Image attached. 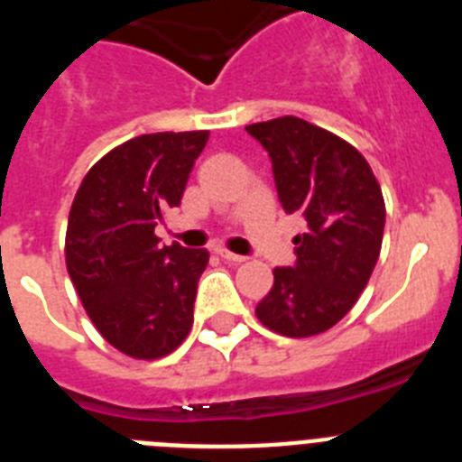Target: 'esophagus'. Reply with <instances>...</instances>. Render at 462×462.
I'll list each match as a JSON object with an SVG mask.
<instances>
[{
  "mask_svg": "<svg viewBox=\"0 0 462 462\" xmlns=\"http://www.w3.org/2000/svg\"><path fill=\"white\" fill-rule=\"evenodd\" d=\"M215 252H217L219 259L228 261V263H243V261H245L243 254H236V252H228V250H224V247H219V250H215Z\"/></svg>",
  "mask_w": 462,
  "mask_h": 462,
  "instance_id": "obj_1",
  "label": "esophagus"
}]
</instances>
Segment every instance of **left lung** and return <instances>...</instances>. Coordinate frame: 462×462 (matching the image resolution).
<instances>
[{
  "label": "left lung",
  "mask_w": 462,
  "mask_h": 462,
  "mask_svg": "<svg viewBox=\"0 0 462 462\" xmlns=\"http://www.w3.org/2000/svg\"><path fill=\"white\" fill-rule=\"evenodd\" d=\"M266 148L284 212L305 219L296 263L275 268L256 305L266 328L287 337L319 336L345 317L368 284L382 250L386 208L361 152L300 117L245 126Z\"/></svg>",
  "instance_id": "obj_1"
}]
</instances>
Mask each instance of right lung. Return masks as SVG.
<instances>
[{
	"mask_svg": "<svg viewBox=\"0 0 462 462\" xmlns=\"http://www.w3.org/2000/svg\"><path fill=\"white\" fill-rule=\"evenodd\" d=\"M208 132L143 134L80 182L67 226V271L101 336L134 358H162L189 336L208 250L159 245L154 226L180 206Z\"/></svg>",
	"mask_w": 462,
	"mask_h": 462,
	"instance_id": "add662e5",
	"label": "right lung"
}]
</instances>
